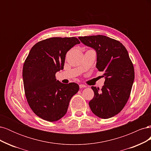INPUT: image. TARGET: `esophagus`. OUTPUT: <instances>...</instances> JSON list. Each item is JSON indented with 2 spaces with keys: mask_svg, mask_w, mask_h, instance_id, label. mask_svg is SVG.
Returning <instances> with one entry per match:
<instances>
[{
  "mask_svg": "<svg viewBox=\"0 0 151 151\" xmlns=\"http://www.w3.org/2000/svg\"><path fill=\"white\" fill-rule=\"evenodd\" d=\"M79 88H86V86H85L84 84H79Z\"/></svg>",
  "mask_w": 151,
  "mask_h": 151,
  "instance_id": "esophagus-1",
  "label": "esophagus"
}]
</instances>
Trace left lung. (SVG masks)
<instances>
[{"label":"left lung","mask_w":151,"mask_h":151,"mask_svg":"<svg viewBox=\"0 0 151 151\" xmlns=\"http://www.w3.org/2000/svg\"><path fill=\"white\" fill-rule=\"evenodd\" d=\"M86 46L96 53V67L103 72L101 89L92 86L94 98L89 104L97 116L107 119L119 113L129 98L134 81V68L129 53L117 40L103 35L79 37Z\"/></svg>","instance_id":"obj_1"}]
</instances>
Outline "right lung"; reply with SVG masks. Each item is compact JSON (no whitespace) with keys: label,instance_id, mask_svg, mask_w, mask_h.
<instances>
[{"label":"right lung","instance_id":"1","mask_svg":"<svg viewBox=\"0 0 151 151\" xmlns=\"http://www.w3.org/2000/svg\"><path fill=\"white\" fill-rule=\"evenodd\" d=\"M75 37L50 38L32 47L22 68L26 97L32 110L48 122H55L64 116L72 97L79 85L63 84L56 73L64 66L67 52L79 44Z\"/></svg>","mask_w":151,"mask_h":151}]
</instances>
